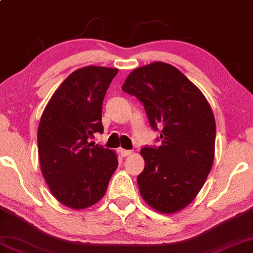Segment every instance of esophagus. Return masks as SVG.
Listing matches in <instances>:
<instances>
[{
  "label": "esophagus",
  "mask_w": 253,
  "mask_h": 253,
  "mask_svg": "<svg viewBox=\"0 0 253 253\" xmlns=\"http://www.w3.org/2000/svg\"><path fill=\"white\" fill-rule=\"evenodd\" d=\"M120 155L123 157H126V156H129L130 154H132V150H127V149H120Z\"/></svg>",
  "instance_id": "34e87169"
}]
</instances>
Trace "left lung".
<instances>
[{
    "instance_id": "8db88e82",
    "label": "left lung",
    "mask_w": 253,
    "mask_h": 253,
    "mask_svg": "<svg viewBox=\"0 0 253 253\" xmlns=\"http://www.w3.org/2000/svg\"><path fill=\"white\" fill-rule=\"evenodd\" d=\"M121 89L143 104L151 128H161V146L141 149L140 193L154 210L176 213L193 201L211 172L216 135L213 111L203 92L169 63L134 69Z\"/></svg>"
}]
</instances>
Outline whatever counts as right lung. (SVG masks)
<instances>
[{"mask_svg":"<svg viewBox=\"0 0 253 253\" xmlns=\"http://www.w3.org/2000/svg\"><path fill=\"white\" fill-rule=\"evenodd\" d=\"M117 68L89 66L70 74L49 99L39 123L42 176L54 197L74 210L102 199L118 168L114 151L89 143L103 133L102 106Z\"/></svg>","mask_w":253,"mask_h":253,"instance_id":"right-lung-1","label":"right lung"}]
</instances>
